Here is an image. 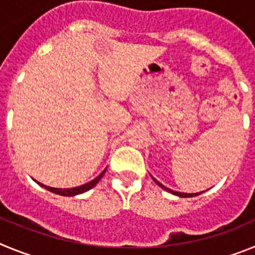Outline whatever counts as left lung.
Segmentation results:
<instances>
[{"label": "left lung", "mask_w": 255, "mask_h": 255, "mask_svg": "<svg viewBox=\"0 0 255 255\" xmlns=\"http://www.w3.org/2000/svg\"><path fill=\"white\" fill-rule=\"evenodd\" d=\"M152 179L154 180V182H155V184H157V185L161 186L162 189H164V190L168 191V193H172V194L177 195V197H181V198H190V197H195V195H199V194H202V193H203V191H200V193H191V194H188V193H179V191H173V190H171V189L166 188V186H164V185H162L161 182L157 181V180H155L154 177H152Z\"/></svg>", "instance_id": "8db88e82"}]
</instances>
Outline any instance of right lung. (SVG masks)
I'll return each mask as SVG.
<instances>
[{
    "label": "right lung",
    "mask_w": 255,
    "mask_h": 255,
    "mask_svg": "<svg viewBox=\"0 0 255 255\" xmlns=\"http://www.w3.org/2000/svg\"><path fill=\"white\" fill-rule=\"evenodd\" d=\"M106 172L105 171H102V172L98 175V176L96 177L94 180H92V181L87 182V184H84V185H80V186H76V188H71V189H58V188H51V186H47V185H43V184H40V182H38L40 186H43L44 189H47V190L52 191V193H55V194H58V195H64V197H74V195H78V194H82V193H84V191H88L89 189H92L93 186L97 185V182L100 181L101 179H102L103 173Z\"/></svg>",
    "instance_id": "add662e5"
}]
</instances>
